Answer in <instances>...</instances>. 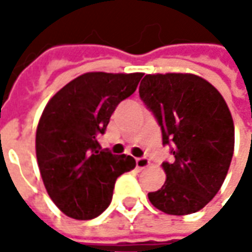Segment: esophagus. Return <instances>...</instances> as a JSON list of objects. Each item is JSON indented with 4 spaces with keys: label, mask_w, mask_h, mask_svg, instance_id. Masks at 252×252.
Masks as SVG:
<instances>
[{
    "label": "esophagus",
    "mask_w": 252,
    "mask_h": 252,
    "mask_svg": "<svg viewBox=\"0 0 252 252\" xmlns=\"http://www.w3.org/2000/svg\"><path fill=\"white\" fill-rule=\"evenodd\" d=\"M150 160H148L147 158H137L136 159V167L139 170H143L146 169V167H148L150 166Z\"/></svg>",
    "instance_id": "obj_1"
}]
</instances>
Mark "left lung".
Returning a JSON list of instances; mask_svg holds the SVG:
<instances>
[{
    "label": "left lung",
    "instance_id": "left-lung-1",
    "mask_svg": "<svg viewBox=\"0 0 252 252\" xmlns=\"http://www.w3.org/2000/svg\"><path fill=\"white\" fill-rule=\"evenodd\" d=\"M139 94L174 157L162 163L166 181L148 200L167 215L200 211L220 190L232 160L235 126L225 99L206 79L182 72L147 74Z\"/></svg>",
    "mask_w": 252,
    "mask_h": 252
}]
</instances>
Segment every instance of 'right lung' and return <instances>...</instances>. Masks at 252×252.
Listing matches in <instances>:
<instances>
[{
    "label": "right lung",
    "mask_w": 252,
    "mask_h": 252,
    "mask_svg": "<svg viewBox=\"0 0 252 252\" xmlns=\"http://www.w3.org/2000/svg\"><path fill=\"white\" fill-rule=\"evenodd\" d=\"M142 77L143 72H86L63 86L43 110L36 158L47 193L66 216H99L112 201L117 177L136 166L129 155L101 150L97 136Z\"/></svg>",
    "instance_id": "right-lung-1"
}]
</instances>
